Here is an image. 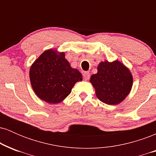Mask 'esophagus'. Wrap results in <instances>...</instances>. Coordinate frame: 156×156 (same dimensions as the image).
Instances as JSON below:
<instances>
[{"mask_svg":"<svg viewBox=\"0 0 156 156\" xmlns=\"http://www.w3.org/2000/svg\"><path fill=\"white\" fill-rule=\"evenodd\" d=\"M83 76V78H84V79H85V80H88L89 78V76H89V72H84Z\"/></svg>","mask_w":156,"mask_h":156,"instance_id":"1","label":"esophagus"}]
</instances>
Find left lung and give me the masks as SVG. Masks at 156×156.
Returning a JSON list of instances; mask_svg holds the SVG:
<instances>
[{
  "label": "left lung",
  "mask_w": 156,
  "mask_h": 156,
  "mask_svg": "<svg viewBox=\"0 0 156 156\" xmlns=\"http://www.w3.org/2000/svg\"><path fill=\"white\" fill-rule=\"evenodd\" d=\"M90 83L100 101L108 105H117L129 94L133 86L130 69L122 62H101L98 73L91 76Z\"/></svg>",
  "instance_id": "left-lung-1"
}]
</instances>
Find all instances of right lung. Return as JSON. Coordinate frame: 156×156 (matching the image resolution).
<instances>
[{
    "mask_svg": "<svg viewBox=\"0 0 156 156\" xmlns=\"http://www.w3.org/2000/svg\"><path fill=\"white\" fill-rule=\"evenodd\" d=\"M30 81L35 94L41 100L57 104L70 94L75 83L82 80V75L71 67L64 52L49 49L32 64Z\"/></svg>",
    "mask_w": 156,
    "mask_h": 156,
    "instance_id": "1",
    "label": "right lung"
}]
</instances>
